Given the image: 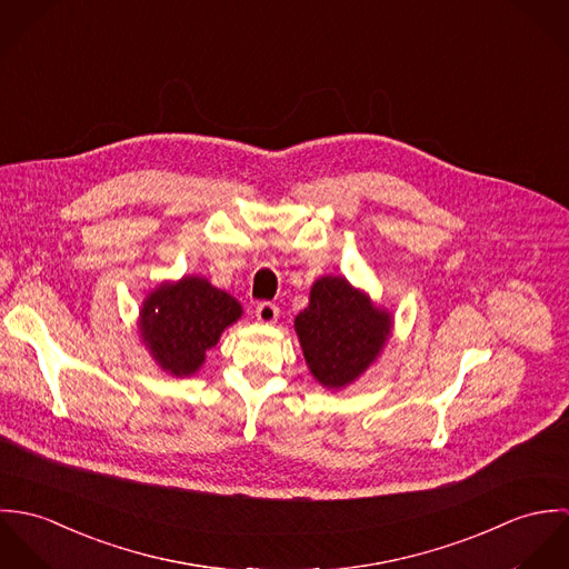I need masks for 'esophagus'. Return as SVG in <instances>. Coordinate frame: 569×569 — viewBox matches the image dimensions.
Listing matches in <instances>:
<instances>
[{
	"instance_id": "esophagus-1",
	"label": "esophagus",
	"mask_w": 569,
	"mask_h": 569,
	"mask_svg": "<svg viewBox=\"0 0 569 569\" xmlns=\"http://www.w3.org/2000/svg\"><path fill=\"white\" fill-rule=\"evenodd\" d=\"M278 316H280V311H278V307L271 305V302H260V305L256 307V318H258V322H262V325H273V322L278 320Z\"/></svg>"
}]
</instances>
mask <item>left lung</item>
Instances as JSON below:
<instances>
[{"label":"left lung","mask_w":569,"mask_h":569,"mask_svg":"<svg viewBox=\"0 0 569 569\" xmlns=\"http://www.w3.org/2000/svg\"><path fill=\"white\" fill-rule=\"evenodd\" d=\"M296 332L311 375L328 390H341L377 361L392 335V316L343 276H325L311 287Z\"/></svg>","instance_id":"obj_1"}]
</instances>
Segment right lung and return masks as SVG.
Segmentation results:
<instances>
[{"mask_svg":"<svg viewBox=\"0 0 569 569\" xmlns=\"http://www.w3.org/2000/svg\"><path fill=\"white\" fill-rule=\"evenodd\" d=\"M243 307L206 278L183 276L153 289L140 309V335L163 372L194 375L221 332L241 320Z\"/></svg>","mask_w":569,"mask_h":569,"instance_id":"obj_1","label":"right lung"}]
</instances>
